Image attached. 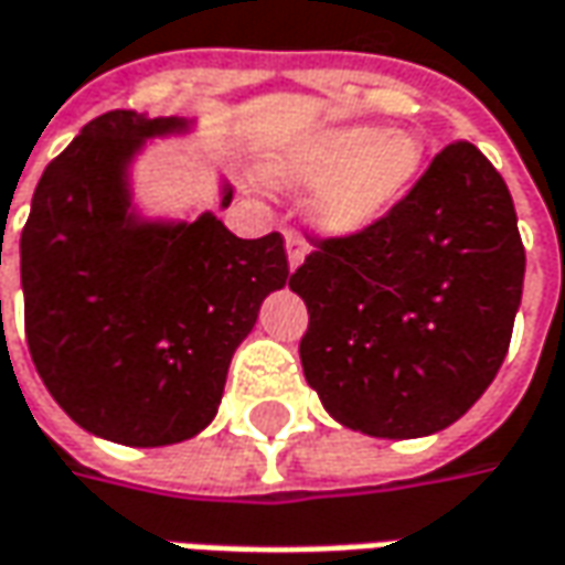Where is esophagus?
<instances>
[{
    "label": "esophagus",
    "instance_id": "34e87169",
    "mask_svg": "<svg viewBox=\"0 0 565 565\" xmlns=\"http://www.w3.org/2000/svg\"><path fill=\"white\" fill-rule=\"evenodd\" d=\"M286 260H289V270H298L305 264V242L298 233H286Z\"/></svg>",
    "mask_w": 565,
    "mask_h": 565
}]
</instances>
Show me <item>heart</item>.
<instances>
[{"mask_svg": "<svg viewBox=\"0 0 565 565\" xmlns=\"http://www.w3.org/2000/svg\"><path fill=\"white\" fill-rule=\"evenodd\" d=\"M426 161V142L414 130L373 124H329L274 149L260 173L279 189H317L310 223L332 238L373 230L395 207Z\"/></svg>", "mask_w": 565, "mask_h": 565, "instance_id": "b5f03b06", "label": "heart"}]
</instances>
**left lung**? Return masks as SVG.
Masks as SVG:
<instances>
[{
    "label": "left lung",
    "mask_w": 565,
    "mask_h": 565,
    "mask_svg": "<svg viewBox=\"0 0 565 565\" xmlns=\"http://www.w3.org/2000/svg\"><path fill=\"white\" fill-rule=\"evenodd\" d=\"M525 248L503 177L454 142L373 230L329 238L291 274L308 305L305 380L351 433L448 429L501 370Z\"/></svg>",
    "instance_id": "left-lung-1"
}]
</instances>
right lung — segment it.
Listing matches in <instances>:
<instances>
[{"label": "right lung", "instance_id": "add662e5", "mask_svg": "<svg viewBox=\"0 0 565 565\" xmlns=\"http://www.w3.org/2000/svg\"><path fill=\"white\" fill-rule=\"evenodd\" d=\"M195 117L108 111L43 170L21 233L26 348L49 395L96 438L164 448L211 426L260 305L289 282L282 236L214 211L149 214L132 170ZM221 207L233 202L217 183Z\"/></svg>", "mask_w": 565, "mask_h": 565}]
</instances>
